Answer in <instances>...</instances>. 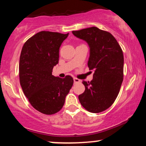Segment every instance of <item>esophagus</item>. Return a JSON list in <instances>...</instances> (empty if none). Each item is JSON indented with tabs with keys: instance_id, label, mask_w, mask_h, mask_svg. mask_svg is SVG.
I'll list each match as a JSON object with an SVG mask.
<instances>
[{
	"instance_id": "esophagus-1",
	"label": "esophagus",
	"mask_w": 146,
	"mask_h": 146,
	"mask_svg": "<svg viewBox=\"0 0 146 146\" xmlns=\"http://www.w3.org/2000/svg\"><path fill=\"white\" fill-rule=\"evenodd\" d=\"M73 81H74V83H78L80 82V80H79V79H78V78H73Z\"/></svg>"
}]
</instances>
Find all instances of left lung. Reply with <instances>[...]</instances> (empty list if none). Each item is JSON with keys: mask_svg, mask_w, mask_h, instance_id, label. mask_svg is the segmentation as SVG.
<instances>
[{"mask_svg": "<svg viewBox=\"0 0 146 146\" xmlns=\"http://www.w3.org/2000/svg\"><path fill=\"white\" fill-rule=\"evenodd\" d=\"M72 33L88 44V66L95 71L91 82H83L85 90L79 100L90 113L104 111L116 100L123 82V51L111 33L96 27Z\"/></svg>", "mask_w": 146, "mask_h": 146, "instance_id": "left-lung-1", "label": "left lung"}]
</instances>
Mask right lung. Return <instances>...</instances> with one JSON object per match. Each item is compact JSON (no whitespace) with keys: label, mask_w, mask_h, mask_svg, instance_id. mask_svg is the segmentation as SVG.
<instances>
[{"label":"right lung","mask_w":146,"mask_h":146,"mask_svg":"<svg viewBox=\"0 0 146 146\" xmlns=\"http://www.w3.org/2000/svg\"><path fill=\"white\" fill-rule=\"evenodd\" d=\"M68 33L40 31L23 45L19 62L20 83L23 93L35 109L53 115L62 109L73 84L70 75H52L59 61V50Z\"/></svg>","instance_id":"add662e5"}]
</instances>
